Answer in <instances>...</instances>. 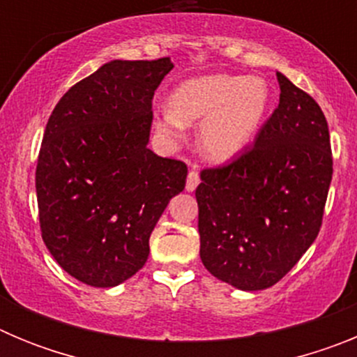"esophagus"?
<instances>
[{"label": "esophagus", "mask_w": 357, "mask_h": 357, "mask_svg": "<svg viewBox=\"0 0 357 357\" xmlns=\"http://www.w3.org/2000/svg\"><path fill=\"white\" fill-rule=\"evenodd\" d=\"M198 184H200V176H198V172H189L188 182H185V191L193 193Z\"/></svg>", "instance_id": "34e87169"}]
</instances>
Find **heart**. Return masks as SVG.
I'll use <instances>...</instances> for the list:
<instances>
[{
    "mask_svg": "<svg viewBox=\"0 0 357 357\" xmlns=\"http://www.w3.org/2000/svg\"><path fill=\"white\" fill-rule=\"evenodd\" d=\"M270 105V87L261 77L202 75L181 82L168 98L169 110L155 116V130L178 141L184 127L200 123L198 143L207 159L227 162L247 150Z\"/></svg>",
    "mask_w": 357,
    "mask_h": 357,
    "instance_id": "obj_1",
    "label": "heart"
}]
</instances>
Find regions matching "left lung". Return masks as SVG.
Masks as SVG:
<instances>
[{
  "mask_svg": "<svg viewBox=\"0 0 357 357\" xmlns=\"http://www.w3.org/2000/svg\"><path fill=\"white\" fill-rule=\"evenodd\" d=\"M279 107L254 146L204 169L197 188L200 259L241 291L266 289L320 232L333 178L329 127L313 98L277 71Z\"/></svg>",
  "mask_w": 357,
  "mask_h": 357,
  "instance_id": "obj_1",
  "label": "left lung"
}]
</instances>
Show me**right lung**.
Segmentation results:
<instances>
[{
	"mask_svg": "<svg viewBox=\"0 0 357 357\" xmlns=\"http://www.w3.org/2000/svg\"><path fill=\"white\" fill-rule=\"evenodd\" d=\"M173 69L110 61L75 84L44 130L36 172L43 239L62 270L112 288L144 266L150 234L188 168L148 148L151 98Z\"/></svg>",
	"mask_w": 357,
	"mask_h": 357,
	"instance_id": "obj_1",
	"label": "right lung"
}]
</instances>
